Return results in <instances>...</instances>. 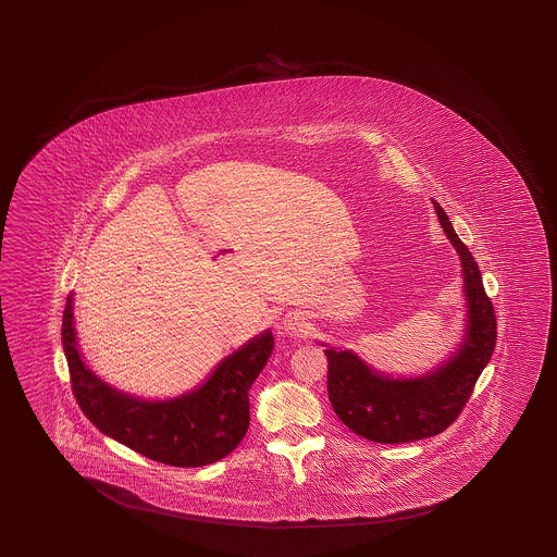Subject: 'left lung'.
<instances>
[{"label": "left lung", "mask_w": 557, "mask_h": 557, "mask_svg": "<svg viewBox=\"0 0 557 557\" xmlns=\"http://www.w3.org/2000/svg\"><path fill=\"white\" fill-rule=\"evenodd\" d=\"M440 225L462 259L468 296V334L460 352L424 379L379 376L348 350H324L329 358V400L344 426L379 444L430 438L451 426L472 396L473 386L496 348L492 298L472 252L451 228L448 214L434 202Z\"/></svg>", "instance_id": "8db88e82"}]
</instances>
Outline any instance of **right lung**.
Segmentation results:
<instances>
[{
  "label": "right lung",
  "instance_id": "add662e5",
  "mask_svg": "<svg viewBox=\"0 0 557 557\" xmlns=\"http://www.w3.org/2000/svg\"><path fill=\"white\" fill-rule=\"evenodd\" d=\"M72 295L63 310L61 343L73 396L94 426L154 462L199 468L223 460L249 430V391L273 355L267 331L225 358L199 391L169 403H143L109 388L82 360L73 331Z\"/></svg>",
  "mask_w": 557,
  "mask_h": 557
}]
</instances>
